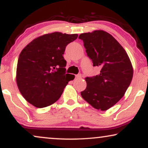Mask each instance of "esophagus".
Listing matches in <instances>:
<instances>
[{"label": "esophagus", "instance_id": "obj_1", "mask_svg": "<svg viewBox=\"0 0 148 148\" xmlns=\"http://www.w3.org/2000/svg\"><path fill=\"white\" fill-rule=\"evenodd\" d=\"M81 78H82V75L81 74L77 75L75 76V79H81Z\"/></svg>", "mask_w": 148, "mask_h": 148}]
</instances>
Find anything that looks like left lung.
Returning a JSON list of instances; mask_svg holds the SVG:
<instances>
[{
    "label": "left lung",
    "instance_id": "1",
    "mask_svg": "<svg viewBox=\"0 0 148 148\" xmlns=\"http://www.w3.org/2000/svg\"><path fill=\"white\" fill-rule=\"evenodd\" d=\"M94 66H100V74L86 77L82 98L97 110L104 111L123 98L133 78V69L128 54L108 32L95 30L80 34Z\"/></svg>",
    "mask_w": 148,
    "mask_h": 148
}]
</instances>
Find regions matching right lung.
I'll return each instance as SVG.
<instances>
[{"instance_id": "1", "label": "right lung", "mask_w": 148, "mask_h": 148, "mask_svg": "<svg viewBox=\"0 0 148 148\" xmlns=\"http://www.w3.org/2000/svg\"><path fill=\"white\" fill-rule=\"evenodd\" d=\"M77 36L58 32L46 34L35 38L22 50L16 82L20 93L29 104L41 108L60 98L70 81L62 54L66 45Z\"/></svg>"}]
</instances>
